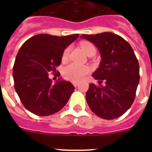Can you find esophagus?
<instances>
[{
    "mask_svg": "<svg viewBox=\"0 0 152 152\" xmlns=\"http://www.w3.org/2000/svg\"><path fill=\"white\" fill-rule=\"evenodd\" d=\"M72 84H73L75 87H77V86L79 85V83L78 82H75V81H74V82H72Z\"/></svg>",
    "mask_w": 152,
    "mask_h": 152,
    "instance_id": "esophagus-1",
    "label": "esophagus"
}]
</instances>
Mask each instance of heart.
<instances>
[{"label":"heart","instance_id":"1","mask_svg":"<svg viewBox=\"0 0 152 152\" xmlns=\"http://www.w3.org/2000/svg\"><path fill=\"white\" fill-rule=\"evenodd\" d=\"M81 48L83 49V50L86 53V54H89L90 52L93 50H95V46L92 43H91L89 42H80ZM69 51H70V47H67L63 52L62 54V59L66 60L67 57H69ZM90 69L88 66L84 65H80V64L72 63L69 64L68 66L64 68L63 74L64 76L67 80L72 81H80L83 78V76L87 75L89 72Z\"/></svg>","mask_w":152,"mask_h":152}]
</instances>
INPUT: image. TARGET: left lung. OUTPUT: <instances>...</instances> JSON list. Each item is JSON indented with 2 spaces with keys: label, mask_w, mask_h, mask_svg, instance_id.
I'll return each mask as SVG.
<instances>
[{
  "label": "left lung",
  "mask_w": 152,
  "mask_h": 152,
  "mask_svg": "<svg viewBox=\"0 0 152 152\" xmlns=\"http://www.w3.org/2000/svg\"><path fill=\"white\" fill-rule=\"evenodd\" d=\"M80 37L95 44L101 54L99 68L92 74L100 85L90 83L86 93L88 106L103 119L119 118L133 103L140 81L139 63L134 51L122 37L111 32Z\"/></svg>",
  "instance_id": "obj_1"
}]
</instances>
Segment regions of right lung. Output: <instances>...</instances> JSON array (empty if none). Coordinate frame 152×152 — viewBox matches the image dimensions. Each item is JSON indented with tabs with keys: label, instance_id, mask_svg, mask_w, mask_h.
Listing matches in <instances>:
<instances>
[{
	"label": "right lung",
	"instance_id": "add662e5",
	"mask_svg": "<svg viewBox=\"0 0 152 152\" xmlns=\"http://www.w3.org/2000/svg\"><path fill=\"white\" fill-rule=\"evenodd\" d=\"M78 37V34L61 37L40 34L27 39L20 47L13 66L14 87L30 112L38 116L51 115L68 102L74 86L64 80L53 84L49 73L56 72L64 49Z\"/></svg>",
	"mask_w": 152,
	"mask_h": 152
}]
</instances>
